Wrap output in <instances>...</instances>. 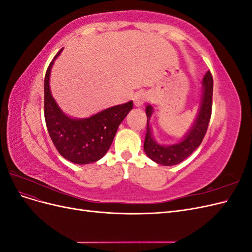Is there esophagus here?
Returning a JSON list of instances; mask_svg holds the SVG:
<instances>
[{"mask_svg":"<svg viewBox=\"0 0 252 252\" xmlns=\"http://www.w3.org/2000/svg\"><path fill=\"white\" fill-rule=\"evenodd\" d=\"M146 100H147V96H146V94H142V93H140V94H136L134 95V97H133L134 105L136 106V107H141V106H143V105H144V103L146 102Z\"/></svg>","mask_w":252,"mask_h":252,"instance_id":"esophagus-1","label":"esophagus"}]
</instances>
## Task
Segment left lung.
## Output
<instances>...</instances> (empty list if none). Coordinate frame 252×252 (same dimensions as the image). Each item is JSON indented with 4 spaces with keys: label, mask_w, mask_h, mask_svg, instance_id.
<instances>
[{
    "label": "left lung",
    "mask_w": 252,
    "mask_h": 252,
    "mask_svg": "<svg viewBox=\"0 0 252 252\" xmlns=\"http://www.w3.org/2000/svg\"><path fill=\"white\" fill-rule=\"evenodd\" d=\"M202 98L199 114H197L195 123L193 124L185 139L182 142L170 145V146H162L156 143L152 138L149 127V120L152 113V107L148 105L146 107L147 116V131L145 136L144 150L146 155L158 164L164 166L177 165L187 158L192 152L200 146L204 136L207 132L209 121L212 110V93H213V80L211 72L208 70L203 78Z\"/></svg>",
    "instance_id": "1"
}]
</instances>
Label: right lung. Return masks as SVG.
<instances>
[{
    "label": "right lung",
    "instance_id": "obj_1",
    "mask_svg": "<svg viewBox=\"0 0 252 252\" xmlns=\"http://www.w3.org/2000/svg\"><path fill=\"white\" fill-rule=\"evenodd\" d=\"M44 80V116L50 139L59 154L74 164L98 161L108 151L119 125L132 109V101L113 106L88 119H71L59 108L50 93L49 75L53 61Z\"/></svg>",
    "mask_w": 252,
    "mask_h": 252
}]
</instances>
